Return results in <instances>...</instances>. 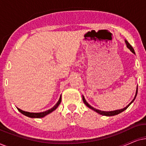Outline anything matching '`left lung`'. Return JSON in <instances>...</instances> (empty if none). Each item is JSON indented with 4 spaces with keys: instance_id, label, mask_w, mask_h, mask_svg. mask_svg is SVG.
Masks as SVG:
<instances>
[{
    "instance_id": "8db88e82",
    "label": "left lung",
    "mask_w": 146,
    "mask_h": 146,
    "mask_svg": "<svg viewBox=\"0 0 146 146\" xmlns=\"http://www.w3.org/2000/svg\"><path fill=\"white\" fill-rule=\"evenodd\" d=\"M125 44H126V46H127V48L129 49V50H130V51L131 52H133V54H135V52H134V50H133V48H132V46H131L130 44H129V43L128 42H127V41L126 40H125ZM137 94V88H136V92H135V96H134V98H133V99L132 100V101H131V102L129 103L128 105L126 106H125V108H122V109L110 111H102V110H98V109H96V108H94L92 106L90 105L87 102H86V100L85 98H84V96H82V100H83L84 103L85 104L86 106L87 107H88L89 108H90L91 110H94V111H96V112L98 113L99 114H101V115H106V116H112V115H115L119 114V113H120L122 112V111H123L124 110H126V109L127 108H128V107L129 106L131 105V104H132V103L133 102V101L135 100V98H136Z\"/></svg>"
}]
</instances>
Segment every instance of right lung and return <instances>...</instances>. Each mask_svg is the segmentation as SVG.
Returning a JSON list of instances; mask_svg holds the SVG:
<instances>
[{"label": "right lung", "instance_id": "add662e5", "mask_svg": "<svg viewBox=\"0 0 146 146\" xmlns=\"http://www.w3.org/2000/svg\"><path fill=\"white\" fill-rule=\"evenodd\" d=\"M61 100H62V95H60V98L58 100V102L52 108H50V110H48L45 111H42V112H38V113L29 112V111H25L22 110L19 108H17V109L20 112L26 115V116L32 117V118H41V117H44L46 115L49 114V113H50L51 112H52L53 111H54L58 107V106L61 102Z\"/></svg>", "mask_w": 146, "mask_h": 146}]
</instances>
